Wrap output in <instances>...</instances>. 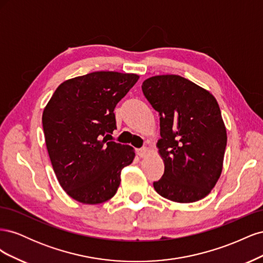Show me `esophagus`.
I'll return each mask as SVG.
<instances>
[{
	"instance_id": "1",
	"label": "esophagus",
	"mask_w": 263,
	"mask_h": 263,
	"mask_svg": "<svg viewBox=\"0 0 263 263\" xmlns=\"http://www.w3.org/2000/svg\"><path fill=\"white\" fill-rule=\"evenodd\" d=\"M148 154H149V150H148V148H146V147L140 148V149L137 150V155H138L140 158H145L146 156H148Z\"/></svg>"
}]
</instances>
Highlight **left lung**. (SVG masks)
<instances>
[{
	"label": "left lung",
	"mask_w": 263,
	"mask_h": 263,
	"mask_svg": "<svg viewBox=\"0 0 263 263\" xmlns=\"http://www.w3.org/2000/svg\"><path fill=\"white\" fill-rule=\"evenodd\" d=\"M160 115L157 147L164 162L158 194L178 203L200 201L212 191L222 170L227 134L213 94L176 74L151 77L141 85Z\"/></svg>",
	"instance_id": "left-lung-1"
}]
</instances>
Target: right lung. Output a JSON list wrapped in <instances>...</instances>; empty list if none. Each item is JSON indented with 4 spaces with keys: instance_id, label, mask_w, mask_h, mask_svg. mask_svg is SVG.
<instances>
[{
    "instance_id": "1",
    "label": "right lung",
    "mask_w": 263,
    "mask_h": 263,
    "mask_svg": "<svg viewBox=\"0 0 263 263\" xmlns=\"http://www.w3.org/2000/svg\"><path fill=\"white\" fill-rule=\"evenodd\" d=\"M139 76L97 71L70 79L52 94L43 113L45 141L61 187L73 200L100 204L117 192L134 148L108 141L114 108Z\"/></svg>"
}]
</instances>
